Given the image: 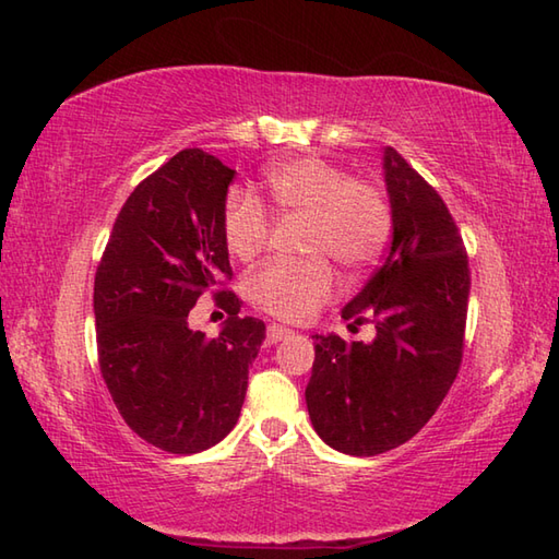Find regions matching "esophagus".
Instances as JSON below:
<instances>
[{"label":"esophagus","instance_id":"esophagus-1","mask_svg":"<svg viewBox=\"0 0 559 559\" xmlns=\"http://www.w3.org/2000/svg\"><path fill=\"white\" fill-rule=\"evenodd\" d=\"M290 334H293V329L281 326V324H271V326L266 329V343H269V346H276L278 341H283V338L290 336Z\"/></svg>","mask_w":559,"mask_h":559}]
</instances>
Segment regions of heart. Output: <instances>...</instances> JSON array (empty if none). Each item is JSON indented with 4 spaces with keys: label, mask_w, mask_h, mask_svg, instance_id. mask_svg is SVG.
<instances>
[{
    "label": "heart",
    "mask_w": 559,
    "mask_h": 559,
    "mask_svg": "<svg viewBox=\"0 0 559 559\" xmlns=\"http://www.w3.org/2000/svg\"><path fill=\"white\" fill-rule=\"evenodd\" d=\"M264 180L281 211L310 218L305 249L314 257L271 261L249 276L247 293L269 314L302 322L336 290L326 257L350 273L377 264L391 237V209L382 189L350 180L338 165L317 156L273 163ZM221 230L228 252L249 261L266 247L271 223L254 197L235 189L223 204Z\"/></svg>",
    "instance_id": "heart-1"
}]
</instances>
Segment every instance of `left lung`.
Masks as SVG:
<instances>
[{
  "instance_id": "obj_1",
  "label": "left lung",
  "mask_w": 559,
  "mask_h": 559,
  "mask_svg": "<svg viewBox=\"0 0 559 559\" xmlns=\"http://www.w3.org/2000/svg\"><path fill=\"white\" fill-rule=\"evenodd\" d=\"M391 247L372 278L343 307L372 341L317 334L305 389L314 432L350 456H374L408 442L454 384L466 329L471 273L454 218L435 189L384 148Z\"/></svg>"
}]
</instances>
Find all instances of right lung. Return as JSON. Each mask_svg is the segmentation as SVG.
I'll list each match as a JSON object with an SVG mask.
<instances>
[{
	"label": "right lung",
	"mask_w": 559,
	"mask_h": 559,
	"mask_svg": "<svg viewBox=\"0 0 559 559\" xmlns=\"http://www.w3.org/2000/svg\"><path fill=\"white\" fill-rule=\"evenodd\" d=\"M235 170L185 148L146 177L117 216L96 271L93 314L105 384L124 423L170 454H199L228 435L266 338L233 293L218 336L189 326L199 295L233 276L221 218Z\"/></svg>",
	"instance_id": "add662e5"
}]
</instances>
